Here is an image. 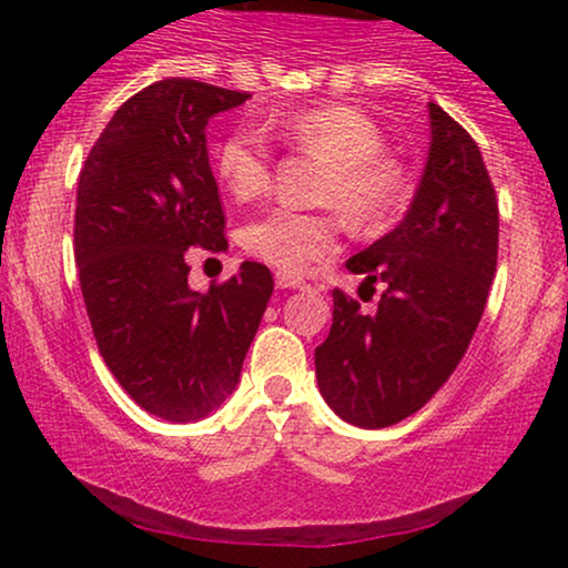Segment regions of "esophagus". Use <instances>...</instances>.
<instances>
[{
	"label": "esophagus",
	"instance_id": "1",
	"mask_svg": "<svg viewBox=\"0 0 568 568\" xmlns=\"http://www.w3.org/2000/svg\"><path fill=\"white\" fill-rule=\"evenodd\" d=\"M275 283H277V288H304V280L291 275V272H277Z\"/></svg>",
	"mask_w": 568,
	"mask_h": 568
}]
</instances>
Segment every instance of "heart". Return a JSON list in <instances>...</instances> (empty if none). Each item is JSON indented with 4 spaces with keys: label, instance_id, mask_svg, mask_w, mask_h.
I'll return each instance as SVG.
<instances>
[{
    "label": "heart",
    "instance_id": "heart-1",
    "mask_svg": "<svg viewBox=\"0 0 568 568\" xmlns=\"http://www.w3.org/2000/svg\"><path fill=\"white\" fill-rule=\"evenodd\" d=\"M264 130L328 162L321 184V202L336 205L357 232L382 224L403 194V173L384 154V133L361 109L325 103L315 109L272 114ZM213 171L232 200L258 197L270 186L272 149L266 135L253 125H237L219 141ZM338 221L328 213H298L291 207H270L240 230V245L247 256L302 272L325 262L338 251Z\"/></svg>",
    "mask_w": 568,
    "mask_h": 568
}]
</instances>
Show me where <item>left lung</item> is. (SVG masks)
Wrapping results in <instances>:
<instances>
[{"mask_svg":"<svg viewBox=\"0 0 568 568\" xmlns=\"http://www.w3.org/2000/svg\"><path fill=\"white\" fill-rule=\"evenodd\" d=\"M499 207L478 143L429 103V154L406 219L347 262L379 306L363 315L334 291V325L315 349L317 387L344 422L397 425L433 397L459 361L497 272Z\"/></svg>","mask_w":568,"mask_h":568,"instance_id":"obj_1","label":"left lung"}]
</instances>
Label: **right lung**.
Here are the masks:
<instances>
[{"label":"right lung","instance_id":"obj_1","mask_svg":"<svg viewBox=\"0 0 568 568\" xmlns=\"http://www.w3.org/2000/svg\"><path fill=\"white\" fill-rule=\"evenodd\" d=\"M247 98L181 77L149 84L116 109L77 186L74 258L98 352L168 422L205 419L234 393L275 288L256 262L207 293L186 280L189 247H230L205 128Z\"/></svg>","mask_w":568,"mask_h":568}]
</instances>
